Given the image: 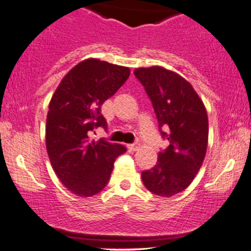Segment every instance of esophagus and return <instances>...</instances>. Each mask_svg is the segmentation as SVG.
Here are the masks:
<instances>
[{
  "instance_id": "1",
  "label": "esophagus",
  "mask_w": 251,
  "mask_h": 251,
  "mask_svg": "<svg viewBox=\"0 0 251 251\" xmlns=\"http://www.w3.org/2000/svg\"><path fill=\"white\" fill-rule=\"evenodd\" d=\"M138 148H140V143H132V144H128L127 146V149L130 151H136Z\"/></svg>"
}]
</instances>
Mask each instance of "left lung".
Segmentation results:
<instances>
[{
  "label": "left lung",
  "mask_w": 251,
  "mask_h": 251,
  "mask_svg": "<svg viewBox=\"0 0 251 251\" xmlns=\"http://www.w3.org/2000/svg\"><path fill=\"white\" fill-rule=\"evenodd\" d=\"M133 73L151 98L161 136L170 142L159 151L155 165L142 173V181L151 193L173 197L192 183L204 161L209 137L206 109L191 83L175 72L151 67Z\"/></svg>",
  "instance_id": "1"
}]
</instances>
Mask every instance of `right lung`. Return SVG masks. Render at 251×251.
<instances>
[{"label": "right lung", "mask_w": 251, "mask_h": 251, "mask_svg": "<svg viewBox=\"0 0 251 251\" xmlns=\"http://www.w3.org/2000/svg\"><path fill=\"white\" fill-rule=\"evenodd\" d=\"M130 76V69L104 60H82L60 81L48 105L46 148L58 178L78 197L100 193L110 178L114 161L126 148L103 138L90 141L88 133L107 128L100 113Z\"/></svg>", "instance_id": "1"}]
</instances>
